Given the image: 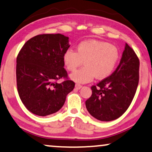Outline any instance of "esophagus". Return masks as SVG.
<instances>
[{"instance_id": "34e87169", "label": "esophagus", "mask_w": 152, "mask_h": 152, "mask_svg": "<svg viewBox=\"0 0 152 152\" xmlns=\"http://www.w3.org/2000/svg\"><path fill=\"white\" fill-rule=\"evenodd\" d=\"M75 88L76 89H78V90H79V89H80L81 88H82V85H79V84H76Z\"/></svg>"}]
</instances>
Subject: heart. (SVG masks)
Instances as JSON below:
<instances>
[{
	"label": "heart",
	"mask_w": 152,
	"mask_h": 152,
	"mask_svg": "<svg viewBox=\"0 0 152 152\" xmlns=\"http://www.w3.org/2000/svg\"><path fill=\"white\" fill-rule=\"evenodd\" d=\"M118 59L116 47L94 39L80 42L76 47V52L68 49L63 56L68 71H75L83 62L84 63V67L69 75V78L78 84L91 82L94 76L98 80L107 78L114 71Z\"/></svg>",
	"instance_id": "obj_1"
}]
</instances>
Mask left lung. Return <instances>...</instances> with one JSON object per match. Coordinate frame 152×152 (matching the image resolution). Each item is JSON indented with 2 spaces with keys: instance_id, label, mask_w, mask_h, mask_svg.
<instances>
[{
  "instance_id": "obj_1",
  "label": "left lung",
  "mask_w": 152,
  "mask_h": 152,
  "mask_svg": "<svg viewBox=\"0 0 152 152\" xmlns=\"http://www.w3.org/2000/svg\"><path fill=\"white\" fill-rule=\"evenodd\" d=\"M139 80V60L125 43L120 63L110 76L91 87L92 94L85 101L87 111L101 121L121 116L129 107Z\"/></svg>"
}]
</instances>
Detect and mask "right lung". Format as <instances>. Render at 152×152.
<instances>
[{
    "instance_id": "1",
    "label": "right lung",
    "mask_w": 152,
    "mask_h": 152,
    "mask_svg": "<svg viewBox=\"0 0 152 152\" xmlns=\"http://www.w3.org/2000/svg\"><path fill=\"white\" fill-rule=\"evenodd\" d=\"M70 47L69 37L61 34H42L25 42L16 58V82L21 101L40 116L54 114L65 103L75 83L65 80L67 74L63 56Z\"/></svg>"
}]
</instances>
